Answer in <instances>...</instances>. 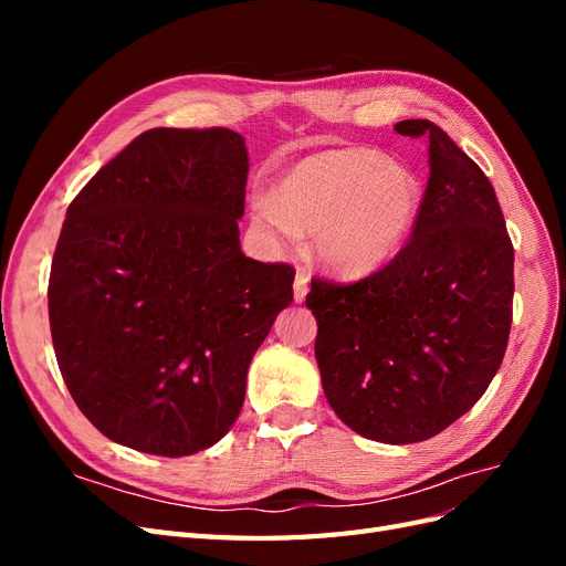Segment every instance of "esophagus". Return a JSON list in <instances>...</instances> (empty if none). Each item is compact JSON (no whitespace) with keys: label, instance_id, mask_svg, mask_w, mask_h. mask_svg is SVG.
<instances>
[{"label":"esophagus","instance_id":"obj_1","mask_svg":"<svg viewBox=\"0 0 566 566\" xmlns=\"http://www.w3.org/2000/svg\"><path fill=\"white\" fill-rule=\"evenodd\" d=\"M306 293H310V276H306L304 271H297V276H295V302L300 304V302H304L306 300Z\"/></svg>","mask_w":566,"mask_h":566}]
</instances>
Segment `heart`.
Returning a JSON list of instances; mask_svg holds the SVG:
<instances>
[{"label": "heart", "mask_w": 566, "mask_h": 566, "mask_svg": "<svg viewBox=\"0 0 566 566\" xmlns=\"http://www.w3.org/2000/svg\"><path fill=\"white\" fill-rule=\"evenodd\" d=\"M420 208L422 188L408 169L370 148H333L290 167L276 196L254 200V219L283 243L314 233L325 269L364 279L399 254Z\"/></svg>", "instance_id": "b5f03b06"}]
</instances>
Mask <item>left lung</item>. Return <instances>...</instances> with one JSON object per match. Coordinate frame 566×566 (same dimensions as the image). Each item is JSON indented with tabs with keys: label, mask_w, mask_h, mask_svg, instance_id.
<instances>
[{
	"label": "left lung",
	"mask_w": 566,
	"mask_h": 566,
	"mask_svg": "<svg viewBox=\"0 0 566 566\" xmlns=\"http://www.w3.org/2000/svg\"><path fill=\"white\" fill-rule=\"evenodd\" d=\"M430 144V179L410 241L349 285L314 279L325 399L356 434L432 439L482 399L507 347L512 250L486 175L430 119L394 125Z\"/></svg>",
	"instance_id": "left-lung-1"
}]
</instances>
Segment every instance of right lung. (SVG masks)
Wrapping results in <instances>:
<instances>
[{
  "instance_id": "obj_1",
  "label": "right lung",
  "mask_w": 566,
  "mask_h": 566,
  "mask_svg": "<svg viewBox=\"0 0 566 566\" xmlns=\"http://www.w3.org/2000/svg\"><path fill=\"white\" fill-rule=\"evenodd\" d=\"M238 132L148 129L67 208L49 276L56 361L77 408L134 451L210 449L241 413L254 352L295 269L241 250Z\"/></svg>"
}]
</instances>
